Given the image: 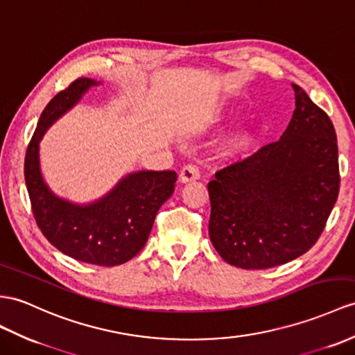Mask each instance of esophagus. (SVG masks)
Returning a JSON list of instances; mask_svg holds the SVG:
<instances>
[{"mask_svg":"<svg viewBox=\"0 0 355 355\" xmlns=\"http://www.w3.org/2000/svg\"><path fill=\"white\" fill-rule=\"evenodd\" d=\"M198 178H200V170H198L197 166H194V164H187V166H184V168L180 170V175H179V179L180 182H191V180H197Z\"/></svg>","mask_w":355,"mask_h":355,"instance_id":"1","label":"esophagus"}]
</instances>
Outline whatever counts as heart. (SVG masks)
Masks as SVG:
<instances>
[{"label":"heart","instance_id":"b5f03b06","mask_svg":"<svg viewBox=\"0 0 355 355\" xmlns=\"http://www.w3.org/2000/svg\"><path fill=\"white\" fill-rule=\"evenodd\" d=\"M254 141V132L252 129L244 128V129H239L235 134H233L229 140L224 144V150H226L227 155H241L247 152L250 148H252V144Z\"/></svg>","mask_w":355,"mask_h":355}]
</instances>
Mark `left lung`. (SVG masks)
I'll use <instances>...</instances> for the list:
<instances>
[{
    "instance_id": "1",
    "label": "left lung",
    "mask_w": 355,
    "mask_h": 355,
    "mask_svg": "<svg viewBox=\"0 0 355 355\" xmlns=\"http://www.w3.org/2000/svg\"><path fill=\"white\" fill-rule=\"evenodd\" d=\"M295 110L277 141L215 173L209 236L227 263L266 270L315 245L340 188L339 155L327 112L292 84Z\"/></svg>"
}]
</instances>
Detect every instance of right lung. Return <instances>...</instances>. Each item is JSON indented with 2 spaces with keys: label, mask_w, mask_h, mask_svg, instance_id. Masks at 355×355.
Wrapping results in <instances>:
<instances>
[{
  "label": "right lung",
  "mask_w": 355,
  "mask_h": 355,
  "mask_svg": "<svg viewBox=\"0 0 355 355\" xmlns=\"http://www.w3.org/2000/svg\"><path fill=\"white\" fill-rule=\"evenodd\" d=\"M92 78H76L49 101L25 153L24 175L33 215L51 244L75 261L122 265L140 252L149 238L162 203L175 191V171H138L90 206H75L51 194L39 168V141L46 128L71 108L90 85Z\"/></svg>",
  "instance_id": "1"
}]
</instances>
